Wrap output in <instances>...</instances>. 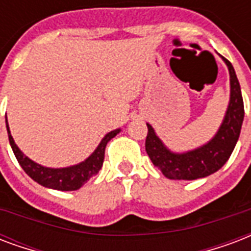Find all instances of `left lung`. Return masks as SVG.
<instances>
[{"label":"left lung","instance_id":"obj_1","mask_svg":"<svg viewBox=\"0 0 251 251\" xmlns=\"http://www.w3.org/2000/svg\"><path fill=\"white\" fill-rule=\"evenodd\" d=\"M230 75V99L225 116L214 136L202 146L185 152H173L147 123L146 151L154 167L171 180H197L217 172L229 160L241 133L245 110L240 82L234 67L222 56Z\"/></svg>","mask_w":251,"mask_h":251}]
</instances>
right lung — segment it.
Here are the masks:
<instances>
[{
	"mask_svg": "<svg viewBox=\"0 0 251 251\" xmlns=\"http://www.w3.org/2000/svg\"><path fill=\"white\" fill-rule=\"evenodd\" d=\"M5 119H6V116H5ZM6 129L11 150L16 154L17 160H18L22 169L27 173V176L31 177L34 181L38 182L45 188L65 190V192L76 190L79 188H82L92 176L99 173V171L101 169V165H103V160H104V151L107 143L122 131L120 128H118V129H114V131L107 133L101 139V141L99 143V146L95 148V151L84 161H80V163L75 164V165L65 167V168H49V167H43L41 164L35 163L31 159H29L18 148L16 141L11 136L10 128H9V124H7V119Z\"/></svg>",
	"mask_w": 251,
	"mask_h": 251,
	"instance_id": "obj_1",
	"label": "right lung"
}]
</instances>
